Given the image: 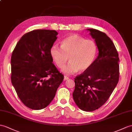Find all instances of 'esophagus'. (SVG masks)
<instances>
[{
	"label": "esophagus",
	"instance_id": "esophagus-1",
	"mask_svg": "<svg viewBox=\"0 0 132 132\" xmlns=\"http://www.w3.org/2000/svg\"><path fill=\"white\" fill-rule=\"evenodd\" d=\"M69 79V77H68V76H64V80H68Z\"/></svg>",
	"mask_w": 132,
	"mask_h": 132
}]
</instances>
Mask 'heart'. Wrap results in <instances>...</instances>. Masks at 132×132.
Listing matches in <instances>:
<instances>
[{
  "mask_svg": "<svg viewBox=\"0 0 132 132\" xmlns=\"http://www.w3.org/2000/svg\"><path fill=\"white\" fill-rule=\"evenodd\" d=\"M97 52L96 43L91 39L85 40L76 34L69 36L61 43V47L52 46L51 57L59 68H62L68 60L69 63L63 67L62 71L71 75L79 71H85L92 65Z\"/></svg>",
  "mask_w": 132,
  "mask_h": 132,
  "instance_id": "obj_1",
  "label": "heart"
}]
</instances>
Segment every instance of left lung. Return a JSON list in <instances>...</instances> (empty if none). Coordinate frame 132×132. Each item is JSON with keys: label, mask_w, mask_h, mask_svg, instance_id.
Here are the masks:
<instances>
[{"label": "left lung", "mask_w": 132, "mask_h": 132, "mask_svg": "<svg viewBox=\"0 0 132 132\" xmlns=\"http://www.w3.org/2000/svg\"><path fill=\"white\" fill-rule=\"evenodd\" d=\"M98 49V56L89 69L76 76L73 99L79 108L92 111L101 108L111 96L119 79V54L105 33L88 29Z\"/></svg>", "instance_id": "obj_1"}]
</instances>
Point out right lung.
Segmentation results:
<instances>
[{"instance_id": "1", "label": "right lung", "mask_w": 132, "mask_h": 132, "mask_svg": "<svg viewBox=\"0 0 132 132\" xmlns=\"http://www.w3.org/2000/svg\"><path fill=\"white\" fill-rule=\"evenodd\" d=\"M57 35L56 30H33L21 37L12 52V83L20 100L31 109L49 105L63 80L50 53Z\"/></svg>"}]
</instances>
